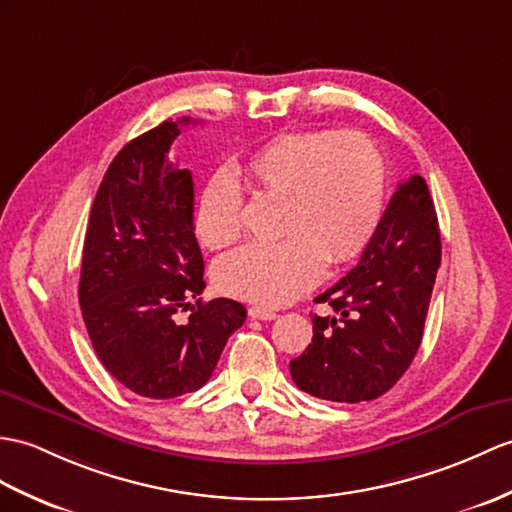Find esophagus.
Segmentation results:
<instances>
[{
	"label": "esophagus",
	"mask_w": 512,
	"mask_h": 512,
	"mask_svg": "<svg viewBox=\"0 0 512 512\" xmlns=\"http://www.w3.org/2000/svg\"><path fill=\"white\" fill-rule=\"evenodd\" d=\"M248 316L257 318V320H275L279 314L268 310V307H257V305H255V307H251V310H248Z\"/></svg>",
	"instance_id": "34e87169"
}]
</instances>
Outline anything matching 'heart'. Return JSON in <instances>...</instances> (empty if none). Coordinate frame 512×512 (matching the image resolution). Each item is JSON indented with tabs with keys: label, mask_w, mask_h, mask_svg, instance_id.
Listing matches in <instances>:
<instances>
[{
	"label": "heart",
	"mask_w": 512,
	"mask_h": 512,
	"mask_svg": "<svg viewBox=\"0 0 512 512\" xmlns=\"http://www.w3.org/2000/svg\"><path fill=\"white\" fill-rule=\"evenodd\" d=\"M261 194L283 198L275 244H248L216 264V283L237 299L277 307L312 290L331 266L358 257L379 227L386 163L362 133L303 130L279 135L246 163ZM196 233L209 248L242 233V198L213 178L196 207Z\"/></svg>",
	"instance_id": "obj_1"
}]
</instances>
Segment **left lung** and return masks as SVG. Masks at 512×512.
<instances>
[{"instance_id": "1", "label": "left lung", "mask_w": 512, "mask_h": 512, "mask_svg": "<svg viewBox=\"0 0 512 512\" xmlns=\"http://www.w3.org/2000/svg\"><path fill=\"white\" fill-rule=\"evenodd\" d=\"M438 266L434 200L425 178L412 174L392 194L358 266L316 296L336 316L312 318V344L290 362L294 384L338 403L382 397L419 351Z\"/></svg>"}]
</instances>
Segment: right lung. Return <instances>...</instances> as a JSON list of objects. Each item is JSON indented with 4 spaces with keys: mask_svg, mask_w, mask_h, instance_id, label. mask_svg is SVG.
<instances>
[{
    "mask_svg": "<svg viewBox=\"0 0 512 512\" xmlns=\"http://www.w3.org/2000/svg\"><path fill=\"white\" fill-rule=\"evenodd\" d=\"M163 122L117 152L95 194L82 248L80 310L102 366L141 397L174 399L209 382L224 344L246 318L205 290L194 233L192 172L170 161L181 135ZM192 309L181 324L175 314Z\"/></svg>",
    "mask_w": 512,
    "mask_h": 512,
    "instance_id": "obj_1",
    "label": "right lung"
}]
</instances>
